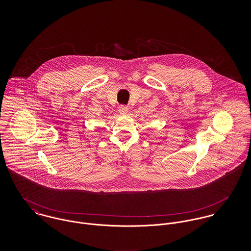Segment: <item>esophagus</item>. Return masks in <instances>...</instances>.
Returning a JSON list of instances; mask_svg holds the SVG:
<instances>
[{"label": "esophagus", "instance_id": "esophagus-1", "mask_svg": "<svg viewBox=\"0 0 251 251\" xmlns=\"http://www.w3.org/2000/svg\"><path fill=\"white\" fill-rule=\"evenodd\" d=\"M119 112L122 115H126L128 112V107L126 105H121V106H119Z\"/></svg>", "mask_w": 251, "mask_h": 251}]
</instances>
